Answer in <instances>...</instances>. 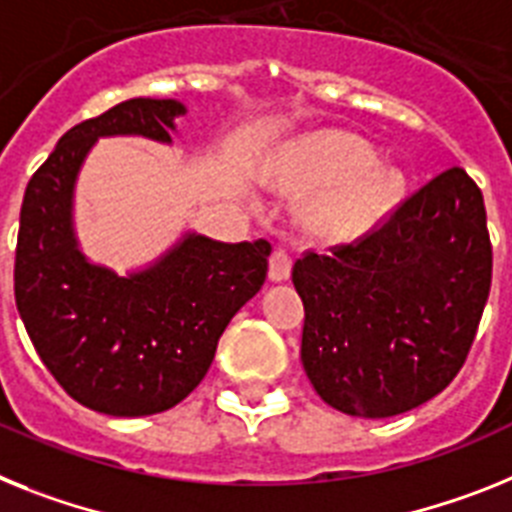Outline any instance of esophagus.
<instances>
[{
    "label": "esophagus",
    "mask_w": 512,
    "mask_h": 512,
    "mask_svg": "<svg viewBox=\"0 0 512 512\" xmlns=\"http://www.w3.org/2000/svg\"><path fill=\"white\" fill-rule=\"evenodd\" d=\"M291 275V255H288L286 247H275L273 255H270V281H286Z\"/></svg>",
    "instance_id": "esophagus-1"
}]
</instances>
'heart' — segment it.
I'll return each mask as SVG.
<instances>
[{"label": "heart", "mask_w": 512, "mask_h": 512, "mask_svg": "<svg viewBox=\"0 0 512 512\" xmlns=\"http://www.w3.org/2000/svg\"><path fill=\"white\" fill-rule=\"evenodd\" d=\"M371 162V149L345 133H330L306 146L296 185L306 193L336 185L306 211L304 224L314 237H355L397 201L402 188L399 177L379 164L368 168Z\"/></svg>", "instance_id": "b5f03b06"}]
</instances>
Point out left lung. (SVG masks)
Segmentation results:
<instances>
[{
  "label": "left lung",
  "mask_w": 512,
  "mask_h": 512,
  "mask_svg": "<svg viewBox=\"0 0 512 512\" xmlns=\"http://www.w3.org/2000/svg\"><path fill=\"white\" fill-rule=\"evenodd\" d=\"M490 283L482 190L456 164L353 242L296 260L311 386L353 417L415 410L466 363Z\"/></svg>",
  "instance_id": "8db88e82"
}]
</instances>
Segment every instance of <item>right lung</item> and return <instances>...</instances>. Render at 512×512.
<instances>
[{
    "label": "right lung",
    "mask_w": 512,
    "mask_h": 512,
    "mask_svg": "<svg viewBox=\"0 0 512 512\" xmlns=\"http://www.w3.org/2000/svg\"><path fill=\"white\" fill-rule=\"evenodd\" d=\"M175 100L133 97L64 133L30 177L20 208L15 301L35 353L74 402L144 417L188 397L211 368L226 324L268 278V239L190 234L159 265L118 278L84 260L71 234V188L97 136L170 141Z\"/></svg>",
    "instance_id": "1"
}]
</instances>
